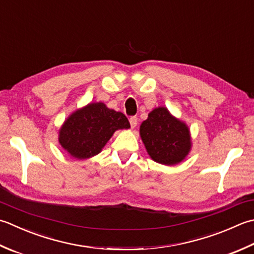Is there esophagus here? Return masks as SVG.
Instances as JSON below:
<instances>
[{"label":"esophagus","instance_id":"34e87169","mask_svg":"<svg viewBox=\"0 0 254 254\" xmlns=\"http://www.w3.org/2000/svg\"><path fill=\"white\" fill-rule=\"evenodd\" d=\"M130 124H131V127L132 128L136 127V126H137V118L136 117H131L130 118Z\"/></svg>","mask_w":254,"mask_h":254}]
</instances>
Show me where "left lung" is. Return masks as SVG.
Here are the masks:
<instances>
[{
  "instance_id": "1",
  "label": "left lung",
  "mask_w": 254,
  "mask_h": 254,
  "mask_svg": "<svg viewBox=\"0 0 254 254\" xmlns=\"http://www.w3.org/2000/svg\"><path fill=\"white\" fill-rule=\"evenodd\" d=\"M140 136L150 157L163 165H177L191 150L190 127L165 107H157L148 113L140 127Z\"/></svg>"
}]
</instances>
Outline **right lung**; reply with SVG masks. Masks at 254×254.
<instances>
[{"instance_id":"obj_1","label":"right lung","mask_w":254,"mask_h":254,"mask_svg":"<svg viewBox=\"0 0 254 254\" xmlns=\"http://www.w3.org/2000/svg\"><path fill=\"white\" fill-rule=\"evenodd\" d=\"M124 128H130V122L122 112L109 109L103 102H90L64 120L58 142L71 157L87 160L102 151L114 132Z\"/></svg>"}]
</instances>
